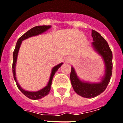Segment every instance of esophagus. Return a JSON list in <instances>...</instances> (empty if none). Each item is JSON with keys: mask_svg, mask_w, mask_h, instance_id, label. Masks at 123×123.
<instances>
[{"mask_svg": "<svg viewBox=\"0 0 123 123\" xmlns=\"http://www.w3.org/2000/svg\"><path fill=\"white\" fill-rule=\"evenodd\" d=\"M71 59L69 57H68L65 58V61L66 62H69L71 61Z\"/></svg>", "mask_w": 123, "mask_h": 123, "instance_id": "1", "label": "esophagus"}]
</instances>
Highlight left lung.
I'll use <instances>...</instances> for the list:
<instances>
[{"label":"left lung","instance_id":"obj_1","mask_svg":"<svg viewBox=\"0 0 123 123\" xmlns=\"http://www.w3.org/2000/svg\"><path fill=\"white\" fill-rule=\"evenodd\" d=\"M92 45L97 52L101 55L105 64V74L101 82L98 83H84L78 78L74 68L72 67L70 80L74 90L79 95L85 98H93L103 92L106 89L112 73V53L108 43L96 31L92 30Z\"/></svg>","mask_w":123,"mask_h":123}]
</instances>
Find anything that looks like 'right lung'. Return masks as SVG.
<instances>
[{
	"mask_svg": "<svg viewBox=\"0 0 123 123\" xmlns=\"http://www.w3.org/2000/svg\"><path fill=\"white\" fill-rule=\"evenodd\" d=\"M50 28V26H35L30 29V30H28L27 32L23 35L18 39V40L17 42L16 45V47L15 49L13 52V62H12V73L13 76H14V79L16 85L18 86L19 90L23 93L25 96L27 97L30 98V99L33 100H37V99H40L43 97L46 96L47 95L49 94L50 90V88H51V85L52 82V79L54 76L55 74V73L57 71L60 67L61 66V65L62 63H61L58 64L56 66H55L54 68L52 69L51 73V75L50 77L49 81V83L45 87L43 88V89L37 91V92H28V91L24 90L18 84V83L16 80V72H15V68H16V60H17V57H18V54L19 49L20 45L21 44L22 41L24 40L25 39H26L29 37H33V36L38 35L39 34L42 33L43 32H44L45 31H47L48 29H49Z\"/></svg>",
	"mask_w": 123,
	"mask_h": 123,
	"instance_id": "obj_1",
	"label": "right lung"
}]
</instances>
